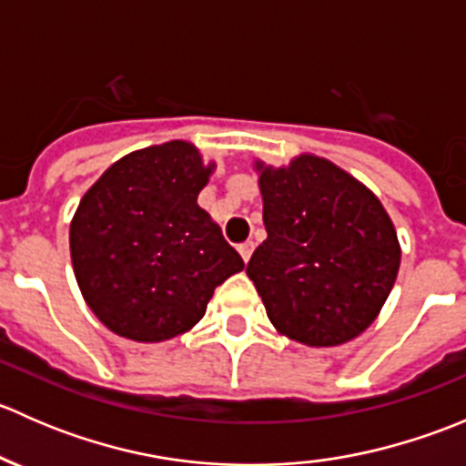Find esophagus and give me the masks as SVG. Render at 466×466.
Listing matches in <instances>:
<instances>
[{"label": "esophagus", "instance_id": "obj_1", "mask_svg": "<svg viewBox=\"0 0 466 466\" xmlns=\"http://www.w3.org/2000/svg\"><path fill=\"white\" fill-rule=\"evenodd\" d=\"M252 250H255V243H252V241H246V243H241V246H238V255H241V259L246 263L250 261Z\"/></svg>", "mask_w": 466, "mask_h": 466}]
</instances>
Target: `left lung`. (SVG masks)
Listing matches in <instances>:
<instances>
[{
    "instance_id": "8db88e82",
    "label": "left lung",
    "mask_w": 466,
    "mask_h": 466,
    "mask_svg": "<svg viewBox=\"0 0 466 466\" xmlns=\"http://www.w3.org/2000/svg\"><path fill=\"white\" fill-rule=\"evenodd\" d=\"M257 168L268 238L246 272L268 318L304 345L351 340L374 322L397 279L392 220L368 187L316 155Z\"/></svg>"
}]
</instances>
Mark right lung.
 I'll use <instances>...</instances> for the list:
<instances>
[{
	"mask_svg": "<svg viewBox=\"0 0 466 466\" xmlns=\"http://www.w3.org/2000/svg\"><path fill=\"white\" fill-rule=\"evenodd\" d=\"M211 168L191 144L167 142L121 157L83 196L69 228L74 275L110 331L137 342L180 336L243 270L196 203Z\"/></svg>",
	"mask_w": 466,
	"mask_h": 466,
	"instance_id": "right-lung-1",
	"label": "right lung"
}]
</instances>
